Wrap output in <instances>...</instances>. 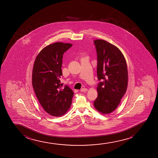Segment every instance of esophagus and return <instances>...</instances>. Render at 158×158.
Returning a JSON list of instances; mask_svg holds the SVG:
<instances>
[{"mask_svg": "<svg viewBox=\"0 0 158 158\" xmlns=\"http://www.w3.org/2000/svg\"><path fill=\"white\" fill-rule=\"evenodd\" d=\"M81 92H87V89L86 88H82V89H80Z\"/></svg>", "mask_w": 158, "mask_h": 158, "instance_id": "1", "label": "esophagus"}]
</instances>
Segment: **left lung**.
Listing matches in <instances>:
<instances>
[{"instance_id":"left-lung-1","label":"left lung","mask_w":158,"mask_h":158,"mask_svg":"<svg viewBox=\"0 0 158 158\" xmlns=\"http://www.w3.org/2000/svg\"><path fill=\"white\" fill-rule=\"evenodd\" d=\"M97 53V76L102 80L97 87L98 97L94 107L107 114L117 108L128 85L127 63L117 46L102 39L94 40Z\"/></svg>"}]
</instances>
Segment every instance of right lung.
<instances>
[{
	"instance_id": "obj_1",
	"label": "right lung",
	"mask_w": 158,
	"mask_h": 158,
	"mask_svg": "<svg viewBox=\"0 0 158 158\" xmlns=\"http://www.w3.org/2000/svg\"><path fill=\"white\" fill-rule=\"evenodd\" d=\"M72 44L57 42L44 48L37 55L32 69V83L44 110L54 117H60L69 110L74 93L67 86L61 89L60 78L63 54Z\"/></svg>"
}]
</instances>
